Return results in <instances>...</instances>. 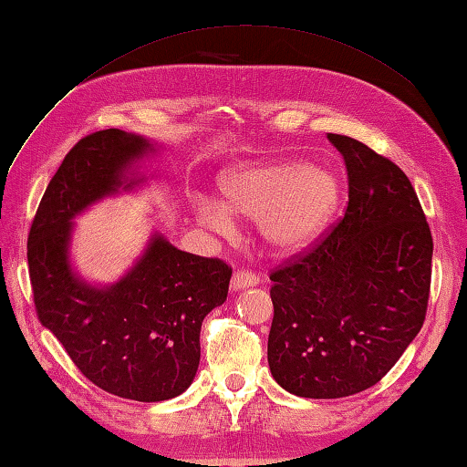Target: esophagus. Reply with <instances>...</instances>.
<instances>
[{
    "label": "esophagus",
    "instance_id": "34e87169",
    "mask_svg": "<svg viewBox=\"0 0 467 467\" xmlns=\"http://www.w3.org/2000/svg\"><path fill=\"white\" fill-rule=\"evenodd\" d=\"M259 281H261L259 276L251 271H236L233 275L231 286H233V291H243V289H249V286H256L259 285Z\"/></svg>",
    "mask_w": 467,
    "mask_h": 467
}]
</instances>
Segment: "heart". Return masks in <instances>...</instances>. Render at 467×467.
I'll use <instances>...</instances> for the list:
<instances>
[{"mask_svg": "<svg viewBox=\"0 0 467 467\" xmlns=\"http://www.w3.org/2000/svg\"><path fill=\"white\" fill-rule=\"evenodd\" d=\"M223 202L202 201L196 216L204 226L226 233L233 214L256 221L261 241L273 253L306 249L329 224L341 198L335 172L296 161L241 164L221 178Z\"/></svg>", "mask_w": 467, "mask_h": 467, "instance_id": "1", "label": "heart"}]
</instances>
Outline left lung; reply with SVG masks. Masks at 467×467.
Instances as JSON below:
<instances>
[{
	"label": "left lung",
	"mask_w": 467,
	"mask_h": 467,
	"mask_svg": "<svg viewBox=\"0 0 467 467\" xmlns=\"http://www.w3.org/2000/svg\"><path fill=\"white\" fill-rule=\"evenodd\" d=\"M345 216L309 253L271 273L269 367L299 398L369 389L398 363L428 311L433 241L410 178L349 136Z\"/></svg>",
	"instance_id": "left-lung-1"
}]
</instances>
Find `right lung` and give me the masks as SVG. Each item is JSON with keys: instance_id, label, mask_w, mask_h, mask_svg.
I'll use <instances>...</instances> for the list:
<instances>
[{"instance_id": "obj_1", "label": "right lung", "mask_w": 467, "mask_h": 467, "mask_svg": "<svg viewBox=\"0 0 467 467\" xmlns=\"http://www.w3.org/2000/svg\"><path fill=\"white\" fill-rule=\"evenodd\" d=\"M156 150L118 128L82 138L49 181L27 236L39 321L94 385L146 403L172 400L194 381L202 321L226 301L233 269L152 233L130 271L94 285L72 266L69 246L74 218L144 184L138 164Z\"/></svg>"}]
</instances>
